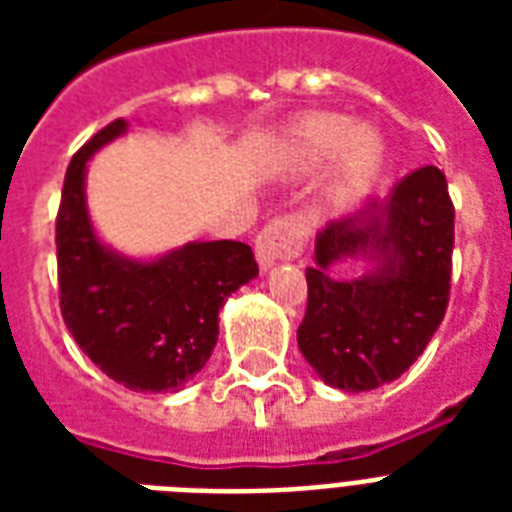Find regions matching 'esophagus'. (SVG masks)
<instances>
[{"label": "esophagus", "instance_id": "34e87169", "mask_svg": "<svg viewBox=\"0 0 512 512\" xmlns=\"http://www.w3.org/2000/svg\"><path fill=\"white\" fill-rule=\"evenodd\" d=\"M303 228L295 217H276L265 225L263 231L257 233L255 239V255L257 263L263 271H268L271 265L297 257L303 252Z\"/></svg>", "mask_w": 512, "mask_h": 512}]
</instances>
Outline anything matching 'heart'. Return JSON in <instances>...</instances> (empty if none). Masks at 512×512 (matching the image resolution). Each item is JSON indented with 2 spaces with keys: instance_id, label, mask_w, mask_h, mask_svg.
I'll use <instances>...</instances> for the list:
<instances>
[{
  "instance_id": "1",
  "label": "heart",
  "mask_w": 512,
  "mask_h": 512,
  "mask_svg": "<svg viewBox=\"0 0 512 512\" xmlns=\"http://www.w3.org/2000/svg\"><path fill=\"white\" fill-rule=\"evenodd\" d=\"M332 162L329 199H356L385 164V140L369 124H350L342 114H313L295 124L284 143V167L292 175H313Z\"/></svg>"
}]
</instances>
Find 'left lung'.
<instances>
[{
	"label": "left lung",
	"mask_w": 512,
	"mask_h": 512,
	"mask_svg": "<svg viewBox=\"0 0 512 512\" xmlns=\"http://www.w3.org/2000/svg\"><path fill=\"white\" fill-rule=\"evenodd\" d=\"M454 207L438 167H420L385 199L332 220L305 271L308 308L297 345L321 380L345 393L398 380L428 348L449 305ZM370 271L335 280L331 265Z\"/></svg>",
	"instance_id": "1"
}]
</instances>
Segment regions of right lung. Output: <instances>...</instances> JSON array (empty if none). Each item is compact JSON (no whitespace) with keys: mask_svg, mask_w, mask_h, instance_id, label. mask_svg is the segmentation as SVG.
Segmentation results:
<instances>
[{"mask_svg":"<svg viewBox=\"0 0 512 512\" xmlns=\"http://www.w3.org/2000/svg\"><path fill=\"white\" fill-rule=\"evenodd\" d=\"M127 122L116 119L74 154L63 180L58 244L60 313L100 372L140 393H175L217 345V313L257 276L241 241H188L156 260L119 255L100 241L87 212V162Z\"/></svg>","mask_w":512,"mask_h":512,"instance_id":"add662e5","label":"right lung"}]
</instances>
